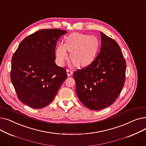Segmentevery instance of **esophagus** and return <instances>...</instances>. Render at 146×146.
Instances as JSON below:
<instances>
[{
  "label": "esophagus",
  "mask_w": 146,
  "mask_h": 146,
  "mask_svg": "<svg viewBox=\"0 0 146 146\" xmlns=\"http://www.w3.org/2000/svg\"><path fill=\"white\" fill-rule=\"evenodd\" d=\"M66 72H67V74L68 76H70L71 75L73 74V72L70 70H69V69H67Z\"/></svg>",
  "instance_id": "34e87169"
}]
</instances>
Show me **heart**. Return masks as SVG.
<instances>
[{
  "label": "heart",
  "instance_id": "heart-1",
  "mask_svg": "<svg viewBox=\"0 0 146 146\" xmlns=\"http://www.w3.org/2000/svg\"><path fill=\"white\" fill-rule=\"evenodd\" d=\"M99 46L98 38L79 33L67 36L65 44H59L56 51V56L59 65L63 66L68 56L67 50L71 52L70 60L78 67H85L94 61Z\"/></svg>",
  "mask_w": 146,
  "mask_h": 146
}]
</instances>
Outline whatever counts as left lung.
Returning a JSON list of instances; mask_svg holds the SVG:
<instances>
[{"mask_svg": "<svg viewBox=\"0 0 146 146\" xmlns=\"http://www.w3.org/2000/svg\"><path fill=\"white\" fill-rule=\"evenodd\" d=\"M101 34V48L98 56L73 75L80 101L94 111L113 104L125 80L126 62L118 44L103 33Z\"/></svg>", "mask_w": 146, "mask_h": 146, "instance_id": "1", "label": "left lung"}]
</instances>
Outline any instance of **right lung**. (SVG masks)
I'll use <instances>...</instances> for the list:
<instances>
[{
	"label": "right lung",
	"mask_w": 146,
	"mask_h": 146,
	"mask_svg": "<svg viewBox=\"0 0 146 146\" xmlns=\"http://www.w3.org/2000/svg\"><path fill=\"white\" fill-rule=\"evenodd\" d=\"M67 31L40 29L23 40L12 58L11 80L19 100L35 109L50 104L67 79L66 69L56 65L57 40Z\"/></svg>",
	"instance_id": "add662e5"
}]
</instances>
